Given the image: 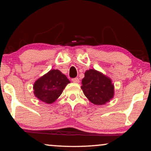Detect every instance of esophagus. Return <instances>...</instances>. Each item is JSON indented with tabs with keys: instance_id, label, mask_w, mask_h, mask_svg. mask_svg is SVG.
Returning <instances> with one entry per match:
<instances>
[{
	"instance_id": "1",
	"label": "esophagus",
	"mask_w": 151,
	"mask_h": 151,
	"mask_svg": "<svg viewBox=\"0 0 151 151\" xmlns=\"http://www.w3.org/2000/svg\"><path fill=\"white\" fill-rule=\"evenodd\" d=\"M72 81L73 83H79V78H74L72 79Z\"/></svg>"
}]
</instances>
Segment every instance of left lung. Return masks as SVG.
Instances as JSON below:
<instances>
[{
  "label": "left lung",
  "mask_w": 151,
  "mask_h": 151,
  "mask_svg": "<svg viewBox=\"0 0 151 151\" xmlns=\"http://www.w3.org/2000/svg\"><path fill=\"white\" fill-rule=\"evenodd\" d=\"M82 85L85 95L94 104H104L113 97L114 86L111 79L94 69L86 71Z\"/></svg>",
  "instance_id": "1"
}]
</instances>
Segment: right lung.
Returning a JSON list of instances; mask_svg holds the SVG:
<instances>
[{
  "instance_id": "add662e5",
  "label": "right lung",
  "mask_w": 151,
  "mask_h": 151,
  "mask_svg": "<svg viewBox=\"0 0 151 151\" xmlns=\"http://www.w3.org/2000/svg\"><path fill=\"white\" fill-rule=\"evenodd\" d=\"M69 83L70 81L60 70H51L35 83V95L44 103H52Z\"/></svg>"
}]
</instances>
